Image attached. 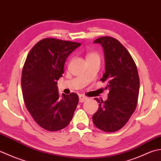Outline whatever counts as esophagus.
Instances as JSON below:
<instances>
[{
	"instance_id": "obj_1",
	"label": "esophagus",
	"mask_w": 161,
	"mask_h": 161,
	"mask_svg": "<svg viewBox=\"0 0 161 161\" xmlns=\"http://www.w3.org/2000/svg\"><path fill=\"white\" fill-rule=\"evenodd\" d=\"M87 99V97L84 96V95H79V101L80 103H83Z\"/></svg>"
}]
</instances>
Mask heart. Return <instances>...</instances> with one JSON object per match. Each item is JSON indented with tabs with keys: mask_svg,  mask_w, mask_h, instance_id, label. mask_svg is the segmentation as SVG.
Instances as JSON below:
<instances>
[{
	"mask_svg": "<svg viewBox=\"0 0 161 161\" xmlns=\"http://www.w3.org/2000/svg\"><path fill=\"white\" fill-rule=\"evenodd\" d=\"M86 59L87 60H98L100 62L101 56L96 51H90L87 54Z\"/></svg>",
	"mask_w": 161,
	"mask_h": 161,
	"instance_id": "b5f03b06",
	"label": "heart"
}]
</instances>
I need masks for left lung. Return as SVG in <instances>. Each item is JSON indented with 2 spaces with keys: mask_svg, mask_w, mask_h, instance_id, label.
Listing matches in <instances>:
<instances>
[{
  "mask_svg": "<svg viewBox=\"0 0 161 161\" xmlns=\"http://www.w3.org/2000/svg\"><path fill=\"white\" fill-rule=\"evenodd\" d=\"M94 43L102 46L105 72L101 80L109 89L108 99L99 100V109L92 116L98 129L114 132L125 126L135 111L138 99L140 78L136 64L127 49L113 37H101Z\"/></svg>",
  "mask_w": 161,
  "mask_h": 161,
  "instance_id": "1",
  "label": "left lung"
}]
</instances>
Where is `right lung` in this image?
<instances>
[{
  "label": "right lung",
  "instance_id": "right-lung-1",
  "mask_svg": "<svg viewBox=\"0 0 161 161\" xmlns=\"http://www.w3.org/2000/svg\"><path fill=\"white\" fill-rule=\"evenodd\" d=\"M81 45L55 38L38 42L29 52L22 70L21 88L28 112L38 125L49 131L67 127L78 103L72 92L60 97L57 80L64 74L67 57Z\"/></svg>",
  "mask_w": 161,
  "mask_h": 161
}]
</instances>
